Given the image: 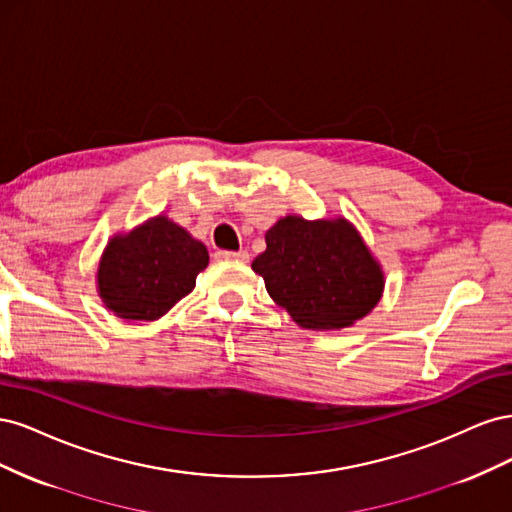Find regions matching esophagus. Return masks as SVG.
<instances>
[{
    "instance_id": "esophagus-1",
    "label": "esophagus",
    "mask_w": 512,
    "mask_h": 512,
    "mask_svg": "<svg viewBox=\"0 0 512 512\" xmlns=\"http://www.w3.org/2000/svg\"><path fill=\"white\" fill-rule=\"evenodd\" d=\"M215 258H218V260H224V262H247V258H250V254H247L245 250H239V252L218 250V252H215Z\"/></svg>"
}]
</instances>
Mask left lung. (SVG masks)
I'll list each match as a JSON object with an SVG mask.
<instances>
[{"instance_id":"8db88e82","label":"left lung","mask_w":512,"mask_h":512,"mask_svg":"<svg viewBox=\"0 0 512 512\" xmlns=\"http://www.w3.org/2000/svg\"><path fill=\"white\" fill-rule=\"evenodd\" d=\"M252 262L271 299L303 329H344L376 307L382 271L346 220L277 222Z\"/></svg>"}]
</instances>
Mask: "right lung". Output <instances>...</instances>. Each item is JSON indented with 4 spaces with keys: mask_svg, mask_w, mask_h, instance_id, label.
I'll return each mask as SVG.
<instances>
[{
    "mask_svg": "<svg viewBox=\"0 0 512 512\" xmlns=\"http://www.w3.org/2000/svg\"><path fill=\"white\" fill-rule=\"evenodd\" d=\"M207 262V247L160 215L108 243L98 269L100 297L119 318L156 320L194 290Z\"/></svg>",
    "mask_w": 512,
    "mask_h": 512,
    "instance_id": "1",
    "label": "right lung"
}]
</instances>
